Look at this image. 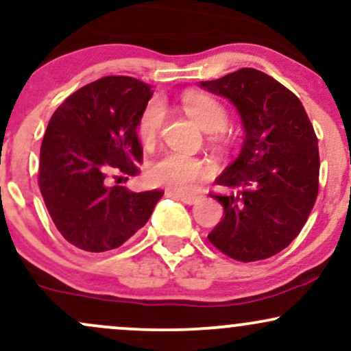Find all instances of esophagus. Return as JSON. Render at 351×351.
<instances>
[{"mask_svg":"<svg viewBox=\"0 0 351 351\" xmlns=\"http://www.w3.org/2000/svg\"><path fill=\"white\" fill-rule=\"evenodd\" d=\"M168 195L175 196V198H178L180 201H183V203H186V204H195V203H198V201L201 199L199 196H196V195H184V193L168 191Z\"/></svg>","mask_w":351,"mask_h":351,"instance_id":"esophagus-1","label":"esophagus"}]
</instances>
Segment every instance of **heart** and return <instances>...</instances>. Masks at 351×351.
Instances as JSON below:
<instances>
[{
    "label": "heart",
    "mask_w": 351,
    "mask_h": 351,
    "mask_svg": "<svg viewBox=\"0 0 351 351\" xmlns=\"http://www.w3.org/2000/svg\"><path fill=\"white\" fill-rule=\"evenodd\" d=\"M181 107L203 130L215 132L224 127L228 112L223 104L213 95L199 90L184 92ZM165 120L162 100L153 99L143 108L138 120V135L143 143H153L158 136ZM211 173L204 160L180 152H168L150 165L148 176L155 184L167 186L173 191H189Z\"/></svg>",
    "instance_id": "obj_1"
}]
</instances>
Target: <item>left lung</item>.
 <instances>
[{
	"label": "left lung",
	"instance_id": "8db88e82",
	"mask_svg": "<svg viewBox=\"0 0 351 351\" xmlns=\"http://www.w3.org/2000/svg\"><path fill=\"white\" fill-rule=\"evenodd\" d=\"M199 87L239 112L244 143L217 176L231 189L213 195L224 216L208 234L215 247L241 263L267 259L299 236L318 193V140L295 94L264 72L244 67Z\"/></svg>",
	"mask_w": 351,
	"mask_h": 351
}]
</instances>
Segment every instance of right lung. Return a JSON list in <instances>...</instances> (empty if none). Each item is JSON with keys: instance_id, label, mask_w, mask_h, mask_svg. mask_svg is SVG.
I'll use <instances>...</instances> for the list:
<instances>
[{"instance_id": "add662e5", "label": "right lung", "mask_w": 351, "mask_h": 351, "mask_svg": "<svg viewBox=\"0 0 351 351\" xmlns=\"http://www.w3.org/2000/svg\"><path fill=\"white\" fill-rule=\"evenodd\" d=\"M148 84L108 75L69 95L51 117L39 155V189L64 239L87 252L120 247L147 224L158 189L110 186V176H135L143 148L140 115Z\"/></svg>"}]
</instances>
